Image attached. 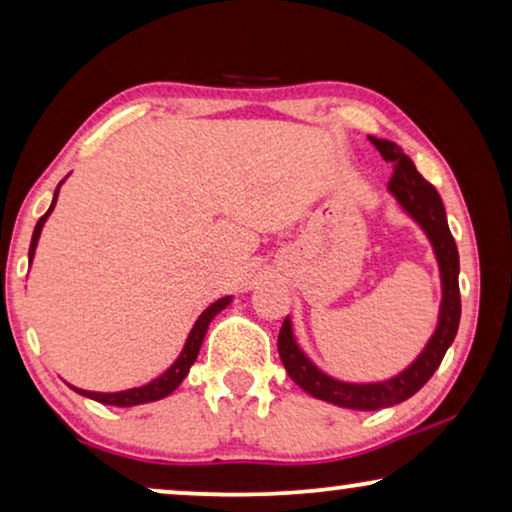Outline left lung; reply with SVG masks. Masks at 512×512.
<instances>
[{
  "label": "left lung",
  "mask_w": 512,
  "mask_h": 512,
  "mask_svg": "<svg viewBox=\"0 0 512 512\" xmlns=\"http://www.w3.org/2000/svg\"><path fill=\"white\" fill-rule=\"evenodd\" d=\"M370 142L382 153V158L387 163L394 165V174L389 179L391 195L424 228V233L429 235L440 265V279H443V303H440L436 333L431 335L429 345L424 347V352L417 356L415 363L410 368H405L401 375L373 384H349L333 380V377L321 373L303 354V349L298 347L296 338H293L289 317L284 319L282 331H279L277 338V349L286 373L307 394L349 410L389 408V405L403 403L412 394H417L431 380V375L436 373L440 361H443L447 347L452 345L454 335H457L461 317L459 251L450 233V226H447L443 200H440L433 184H429L417 172L415 163L405 156L403 149H398L394 142H387V139L370 137Z\"/></svg>",
  "instance_id": "left-lung-1"
}]
</instances>
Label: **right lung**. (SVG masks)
<instances>
[{"mask_svg": "<svg viewBox=\"0 0 512 512\" xmlns=\"http://www.w3.org/2000/svg\"><path fill=\"white\" fill-rule=\"evenodd\" d=\"M62 184V181H60ZM60 184L58 188H55V195H53V202L51 207H48V212L41 216V219L37 221V226H34V233H32V242H30V261L34 256V249H37V242H39V235H41V228H44V223L48 219V214L53 212L55 207V200H58V191H60ZM230 296L226 298H219L216 303H212L207 307L205 312L200 314L198 321H195L193 331L188 333V340L184 349H181L179 359L172 363L170 368L165 370L163 375L156 377V380L144 384V387H135V389H128V391H116V394H102V391H86V389H76L72 387L76 394L81 396H88L93 398V401L97 403H104V405H116V408H130V405H139V403H151V401H160V398L170 396L174 389L179 387L181 382H184V377L188 375V370H191V366L195 363V359H198V352H200V345L202 340H205V333H207V326L209 321H212L216 314H219L223 307H226L230 303Z\"/></svg>", "mask_w": 512, "mask_h": 512, "instance_id": "right-lung-1", "label": "right lung"}]
</instances>
